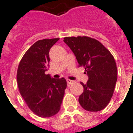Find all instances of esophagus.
<instances>
[{"instance_id":"34e87169","label":"esophagus","mask_w":133,"mask_h":133,"mask_svg":"<svg viewBox=\"0 0 133 133\" xmlns=\"http://www.w3.org/2000/svg\"><path fill=\"white\" fill-rule=\"evenodd\" d=\"M74 81H72V80H69V79H68V80H67V83H68V85H71V84H73L74 83Z\"/></svg>"}]
</instances>
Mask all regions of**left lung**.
<instances>
[{"mask_svg": "<svg viewBox=\"0 0 133 133\" xmlns=\"http://www.w3.org/2000/svg\"><path fill=\"white\" fill-rule=\"evenodd\" d=\"M64 41L75 54L79 66H83L89 80L79 102L89 111H98L107 106L114 94L117 69L114 56L101 43L89 37H68Z\"/></svg>", "mask_w": 133, "mask_h": 133, "instance_id": "1", "label": "left lung"}]
</instances>
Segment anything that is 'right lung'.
<instances>
[{
	"mask_svg": "<svg viewBox=\"0 0 133 133\" xmlns=\"http://www.w3.org/2000/svg\"><path fill=\"white\" fill-rule=\"evenodd\" d=\"M59 39H43L35 43L18 65L19 92L29 109L41 117H51L59 111L67 87L64 78L54 79L45 74L49 68L50 49Z\"/></svg>",
	"mask_w": 133,
	"mask_h": 133,
	"instance_id": "1",
	"label": "right lung"
}]
</instances>
